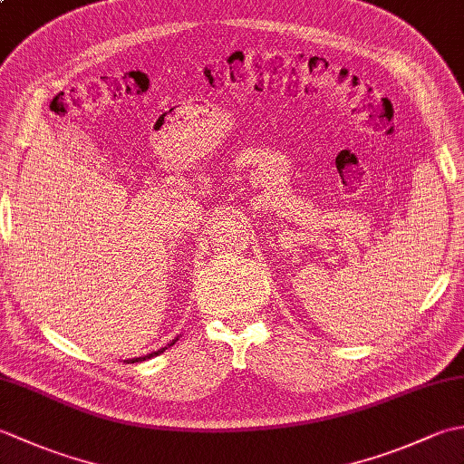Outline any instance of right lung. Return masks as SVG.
Segmentation results:
<instances>
[{
	"instance_id": "obj_1",
	"label": "right lung",
	"mask_w": 464,
	"mask_h": 464,
	"mask_svg": "<svg viewBox=\"0 0 464 464\" xmlns=\"http://www.w3.org/2000/svg\"><path fill=\"white\" fill-rule=\"evenodd\" d=\"M175 341H177V339H175ZM175 341H173V343H175ZM173 343H171V344H173ZM165 349H167V347H165ZM165 349H160V351H155V353H150V354H147V357H137V359H130V361H127V362H140V361H145V359H151V357H157V354H160V353H163Z\"/></svg>"
}]
</instances>
